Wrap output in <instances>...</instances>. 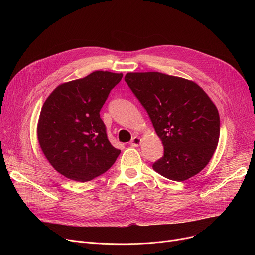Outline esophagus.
<instances>
[{"label":"esophagus","instance_id":"1","mask_svg":"<svg viewBox=\"0 0 255 255\" xmlns=\"http://www.w3.org/2000/svg\"><path fill=\"white\" fill-rule=\"evenodd\" d=\"M140 143H141V139H140L138 136L133 137V138L131 139V141H130V144H131L132 146H138Z\"/></svg>","mask_w":255,"mask_h":255}]
</instances>
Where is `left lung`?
<instances>
[{
    "mask_svg": "<svg viewBox=\"0 0 255 255\" xmlns=\"http://www.w3.org/2000/svg\"><path fill=\"white\" fill-rule=\"evenodd\" d=\"M125 82L148 112L164 146L154 170L178 182L202 171L220 135L219 113L207 93L192 80L160 72H129Z\"/></svg>",
    "mask_w": 255,
    "mask_h": 255,
    "instance_id": "1",
    "label": "left lung"
}]
</instances>
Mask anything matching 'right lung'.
<instances>
[{
  "instance_id": "obj_1",
  "label": "right lung",
  "mask_w": 255,
  "mask_h": 255,
  "mask_svg": "<svg viewBox=\"0 0 255 255\" xmlns=\"http://www.w3.org/2000/svg\"><path fill=\"white\" fill-rule=\"evenodd\" d=\"M122 73L94 71L58 86L40 112L37 136L44 156L62 176L88 182L115 163L121 151L106 135L100 110Z\"/></svg>"
}]
</instances>
